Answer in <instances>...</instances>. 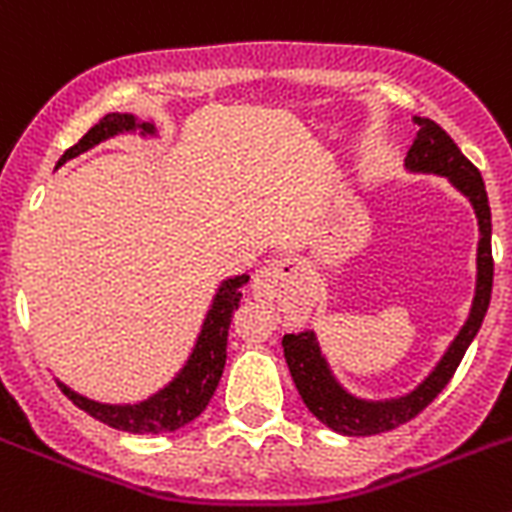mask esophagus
Wrapping results in <instances>:
<instances>
[{"label":"esophagus","instance_id":"obj_1","mask_svg":"<svg viewBox=\"0 0 512 512\" xmlns=\"http://www.w3.org/2000/svg\"><path fill=\"white\" fill-rule=\"evenodd\" d=\"M299 260L297 257H278V260H270L268 265L257 270L255 281H252V294L260 299H273L278 294V284L284 278H292L299 273Z\"/></svg>","mask_w":512,"mask_h":512}]
</instances>
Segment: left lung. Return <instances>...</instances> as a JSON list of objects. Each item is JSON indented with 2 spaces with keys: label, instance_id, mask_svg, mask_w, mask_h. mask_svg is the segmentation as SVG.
<instances>
[{
  "label": "left lung",
  "instance_id": "1",
  "mask_svg": "<svg viewBox=\"0 0 512 512\" xmlns=\"http://www.w3.org/2000/svg\"><path fill=\"white\" fill-rule=\"evenodd\" d=\"M415 123H418V136H415L413 147L407 152V168L423 170V173H439V176L450 178L452 184L471 199L476 218H479L481 239L479 257H476V263H479L476 297H473L468 321L460 328V334L455 336V342L450 344V350L444 352L439 365L418 389H413L405 397H397V400H357V397L347 394L342 386L336 384V378L331 376L326 360L318 350L313 331H299V334L284 336V342H281L284 344V357L299 397L318 421L344 436L384 434V431H392L402 423L413 421L423 407L431 405L436 394L447 386L452 373L458 371L468 344L473 342V336L479 334L486 307H489V299H492V213H489L484 178H481L479 168L460 152L458 144L450 139V134L442 126H436L434 120L429 118H415Z\"/></svg>",
  "mask_w": 512,
  "mask_h": 512
}]
</instances>
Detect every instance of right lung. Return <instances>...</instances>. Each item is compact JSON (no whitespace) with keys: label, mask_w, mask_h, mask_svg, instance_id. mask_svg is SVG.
<instances>
[{"label":"right lung","mask_w":512,"mask_h":512,"mask_svg":"<svg viewBox=\"0 0 512 512\" xmlns=\"http://www.w3.org/2000/svg\"><path fill=\"white\" fill-rule=\"evenodd\" d=\"M134 128V115H118V112L105 115L97 126H91L83 134V139H78V144H73L60 157L57 165H62L70 157L81 155V152L91 149L99 141L123 134V131H134ZM141 131L152 134L155 128L149 126V123H141ZM247 281V273L223 281V286H220L213 299V307H210V313L205 318L197 347H194L191 357L181 368V373L165 389H160L155 397H149V400L139 402V405H102V402L86 400V397L76 394L65 384H60L62 394L73 405L81 407L83 413H89L91 418L107 423L112 429L128 431V434H170V431L186 426V423L194 421L205 410L210 397L218 389V381L223 376V368H226L228 326H231L234 310L239 307V299H242V286Z\"/></svg>","instance_id":"add662e5"}]
</instances>
